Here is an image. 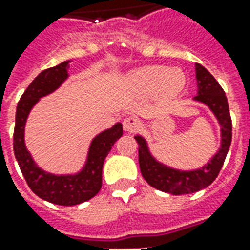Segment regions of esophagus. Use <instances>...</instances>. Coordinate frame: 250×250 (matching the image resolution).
Segmentation results:
<instances>
[{
	"label": "esophagus",
	"instance_id": "34e87169",
	"mask_svg": "<svg viewBox=\"0 0 250 250\" xmlns=\"http://www.w3.org/2000/svg\"><path fill=\"white\" fill-rule=\"evenodd\" d=\"M141 127V120L135 116H128L123 120V128L128 132H134Z\"/></svg>",
	"mask_w": 250,
	"mask_h": 250
}]
</instances>
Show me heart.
Segmentation results:
<instances>
[{"mask_svg": "<svg viewBox=\"0 0 250 250\" xmlns=\"http://www.w3.org/2000/svg\"><path fill=\"white\" fill-rule=\"evenodd\" d=\"M128 84L139 92L159 91L165 98H173L184 88L185 75L165 65L145 66L131 73Z\"/></svg>", "mask_w": 250, "mask_h": 250, "instance_id": "b5f03b06", "label": "heart"}]
</instances>
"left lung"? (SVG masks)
<instances>
[{
    "mask_svg": "<svg viewBox=\"0 0 250 250\" xmlns=\"http://www.w3.org/2000/svg\"><path fill=\"white\" fill-rule=\"evenodd\" d=\"M195 77L198 95L194 99L206 104L221 125V147L208 165L191 171L167 167L150 154L145 138L135 136L139 145V167L143 178L152 188L174 195L195 193L208 188L220 173L231 143V118L224 89L201 64H195Z\"/></svg>",
    "mask_w": 250,
    "mask_h": 250,
    "instance_id": "left-lung-1",
    "label": "left lung"
}]
</instances>
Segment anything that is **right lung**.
Segmentation results:
<instances>
[{
    "mask_svg": "<svg viewBox=\"0 0 250 250\" xmlns=\"http://www.w3.org/2000/svg\"><path fill=\"white\" fill-rule=\"evenodd\" d=\"M68 68L69 62H64L42 71L30 83L17 104L13 134L14 155L28 186L40 198L62 206L82 204L99 193L102 188L104 159L115 142L123 135V127L120 123H116L114 127L95 136L89 146L85 166L80 173L73 175H55L41 170L36 165L25 146V123L30 109L40 98L49 95L62 85V83L68 77Z\"/></svg>",
    "mask_w": 250,
    "mask_h": 250,
    "instance_id": "1",
    "label": "right lung"
}]
</instances>
